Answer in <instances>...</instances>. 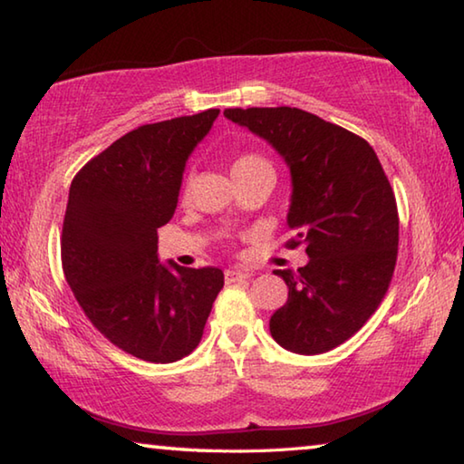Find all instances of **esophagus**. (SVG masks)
<instances>
[{"instance_id":"esophagus-1","label":"esophagus","mask_w":464,"mask_h":464,"mask_svg":"<svg viewBox=\"0 0 464 464\" xmlns=\"http://www.w3.org/2000/svg\"><path fill=\"white\" fill-rule=\"evenodd\" d=\"M250 277L248 271H240V269H226L224 279L226 284H238V282H246Z\"/></svg>"}]
</instances>
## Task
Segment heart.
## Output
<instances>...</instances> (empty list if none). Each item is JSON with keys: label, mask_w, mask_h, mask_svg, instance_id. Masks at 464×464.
Returning a JSON list of instances; mask_svg holds the SVG:
<instances>
[{"label": "heart", "mask_w": 464, "mask_h": 464, "mask_svg": "<svg viewBox=\"0 0 464 464\" xmlns=\"http://www.w3.org/2000/svg\"><path fill=\"white\" fill-rule=\"evenodd\" d=\"M250 162H263V160H261V158H256V156H242L234 166H242V164H250Z\"/></svg>", "instance_id": "heart-1"}]
</instances>
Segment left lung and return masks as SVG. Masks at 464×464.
Instances as JSON below:
<instances>
[{"label": "left lung", "instance_id": "8db88e82", "mask_svg": "<svg viewBox=\"0 0 464 464\" xmlns=\"http://www.w3.org/2000/svg\"><path fill=\"white\" fill-rule=\"evenodd\" d=\"M259 135L292 174L287 246L306 245L308 263L277 269L287 302L273 313L271 337L294 353L331 352L353 337L382 302L397 265L399 214L391 182L366 140L313 112L226 109Z\"/></svg>", "mask_w": 464, "mask_h": 464}]
</instances>
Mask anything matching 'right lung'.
<instances>
[{"label":"right lung","mask_w":464,"mask_h":464,"mask_svg":"<svg viewBox=\"0 0 464 464\" xmlns=\"http://www.w3.org/2000/svg\"><path fill=\"white\" fill-rule=\"evenodd\" d=\"M218 115L208 109L133 129L72 180L61 234L65 279L90 323L140 360L191 353L224 287L222 269L158 259V227L174 216L188 156Z\"/></svg>","instance_id":"obj_1"}]
</instances>
